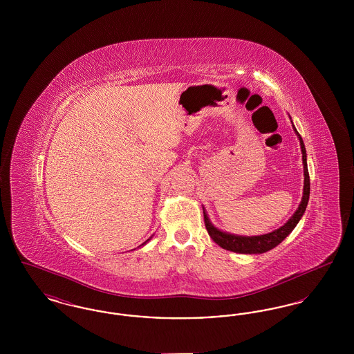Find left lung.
Listing matches in <instances>:
<instances>
[{
  "instance_id": "obj_1",
  "label": "left lung",
  "mask_w": 354,
  "mask_h": 354,
  "mask_svg": "<svg viewBox=\"0 0 354 354\" xmlns=\"http://www.w3.org/2000/svg\"><path fill=\"white\" fill-rule=\"evenodd\" d=\"M293 130H295V133L300 140V147H301V152H303L304 189L303 198H301V202L299 204V208L296 209V212L290 216V219L288 220L284 225H281L280 228L272 231L270 234L257 236H241L224 232L219 228H216L211 223V220L208 219L207 211L203 207L205 228H207L209 236L212 237V240L221 248H224L227 251H232V252L244 253V254L268 252L270 250H273L274 247H277L286 239V236L295 230L297 223L303 218L304 212H305L306 205H308V201H309L310 180H309V172H308V165H306V150H305V146H304L303 138L297 133L295 126H293Z\"/></svg>"
}]
</instances>
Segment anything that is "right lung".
<instances>
[{"mask_svg":"<svg viewBox=\"0 0 354 354\" xmlns=\"http://www.w3.org/2000/svg\"><path fill=\"white\" fill-rule=\"evenodd\" d=\"M152 237V236H151ZM151 237H150V239H147V240H146V241H145V243H143V244H142V245H145V244H146V243H147V241H150V240H151ZM139 247H140V245H139Z\"/></svg>","mask_w":354,"mask_h":354,"instance_id":"1","label":"right lung"}]
</instances>
